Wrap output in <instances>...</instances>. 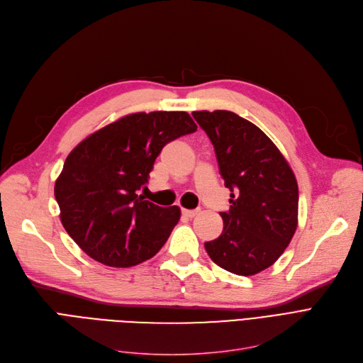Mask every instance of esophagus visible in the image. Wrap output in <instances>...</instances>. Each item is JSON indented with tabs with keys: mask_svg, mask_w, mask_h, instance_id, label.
I'll return each mask as SVG.
<instances>
[{
	"mask_svg": "<svg viewBox=\"0 0 363 363\" xmlns=\"http://www.w3.org/2000/svg\"><path fill=\"white\" fill-rule=\"evenodd\" d=\"M199 213V211H189V208H182V215L186 218H194Z\"/></svg>",
	"mask_w": 363,
	"mask_h": 363,
	"instance_id": "34e87169",
	"label": "esophagus"
}]
</instances>
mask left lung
Returning <instances> with one entry per match:
<instances>
[{
    "label": "left lung",
    "mask_w": 363,
    "mask_h": 363,
    "mask_svg": "<svg viewBox=\"0 0 363 363\" xmlns=\"http://www.w3.org/2000/svg\"><path fill=\"white\" fill-rule=\"evenodd\" d=\"M211 138L231 207L220 212L222 234L204 242L228 272L250 277L274 264L287 249L298 215V186L278 147L255 123L228 110L193 111Z\"/></svg>",
    "instance_id": "obj_1"
}]
</instances>
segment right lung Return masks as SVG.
Listing matches in <instances>:
<instances>
[{
	"instance_id": "right-lung-1",
	"label": "right lung",
	"mask_w": 363,
	"mask_h": 363,
	"mask_svg": "<svg viewBox=\"0 0 363 363\" xmlns=\"http://www.w3.org/2000/svg\"><path fill=\"white\" fill-rule=\"evenodd\" d=\"M197 125L186 111L133 113L91 133L67 156L54 196L67 234L94 260L130 268L155 256L181 218L138 196L162 148Z\"/></svg>"
}]
</instances>
